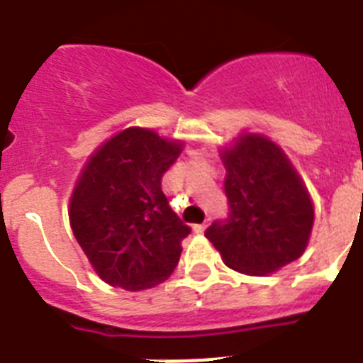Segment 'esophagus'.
<instances>
[{
	"label": "esophagus",
	"instance_id": "esophagus-1",
	"mask_svg": "<svg viewBox=\"0 0 363 363\" xmlns=\"http://www.w3.org/2000/svg\"><path fill=\"white\" fill-rule=\"evenodd\" d=\"M206 227H208V223H206V221H205V223L194 225V233H196V234H203V233H205Z\"/></svg>",
	"mask_w": 363,
	"mask_h": 363
}]
</instances>
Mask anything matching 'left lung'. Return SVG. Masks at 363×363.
<instances>
[{
	"label": "left lung",
	"instance_id": "8db88e82",
	"mask_svg": "<svg viewBox=\"0 0 363 363\" xmlns=\"http://www.w3.org/2000/svg\"><path fill=\"white\" fill-rule=\"evenodd\" d=\"M228 214L205 236L230 269L266 275L291 264L306 249L313 206L282 149L245 135L223 153Z\"/></svg>",
	"mask_w": 363,
	"mask_h": 363
}]
</instances>
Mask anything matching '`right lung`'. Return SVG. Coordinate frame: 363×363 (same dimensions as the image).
Returning a JSON list of instances; mask_svg holds the SVG:
<instances>
[{
	"label": "right lung",
	"mask_w": 363,
	"mask_h": 363,
	"mask_svg": "<svg viewBox=\"0 0 363 363\" xmlns=\"http://www.w3.org/2000/svg\"><path fill=\"white\" fill-rule=\"evenodd\" d=\"M181 153L179 142L130 127L97 149L69 203L73 236L111 286L147 290L179 264L191 228L162 191V175Z\"/></svg>",
	"instance_id": "obj_1"
}]
</instances>
